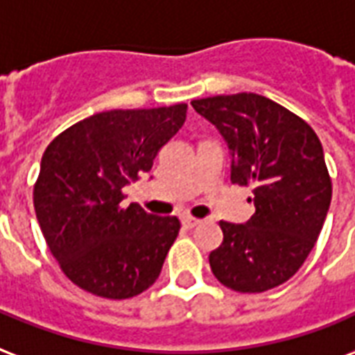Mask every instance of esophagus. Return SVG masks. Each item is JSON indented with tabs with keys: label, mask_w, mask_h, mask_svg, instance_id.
I'll return each instance as SVG.
<instances>
[{
	"label": "esophagus",
	"mask_w": 355,
	"mask_h": 355,
	"mask_svg": "<svg viewBox=\"0 0 355 355\" xmlns=\"http://www.w3.org/2000/svg\"><path fill=\"white\" fill-rule=\"evenodd\" d=\"M199 224H203V220H199V218H193V216H184V218H182V227H184V230H191V227H198Z\"/></svg>",
	"instance_id": "34e87169"
}]
</instances>
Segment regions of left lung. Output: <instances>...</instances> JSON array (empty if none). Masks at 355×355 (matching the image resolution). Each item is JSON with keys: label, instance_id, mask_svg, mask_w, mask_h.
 <instances>
[{"label": "left lung", "instance_id": "left-lung-1", "mask_svg": "<svg viewBox=\"0 0 355 355\" xmlns=\"http://www.w3.org/2000/svg\"><path fill=\"white\" fill-rule=\"evenodd\" d=\"M231 150V182L252 186L256 212L246 224L220 222L211 252L214 277L239 293L284 284L316 244L331 203L322 143L303 118L258 94L193 99Z\"/></svg>", "mask_w": 355, "mask_h": 355}]
</instances>
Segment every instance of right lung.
<instances>
[{"instance_id": "right-lung-1", "label": "right lung", "mask_w": 355, "mask_h": 355, "mask_svg": "<svg viewBox=\"0 0 355 355\" xmlns=\"http://www.w3.org/2000/svg\"><path fill=\"white\" fill-rule=\"evenodd\" d=\"M186 111L178 103L97 112L46 146L33 207L60 269L84 291L130 299L159 277L180 222L124 207L122 188L152 169Z\"/></svg>"}]
</instances>
